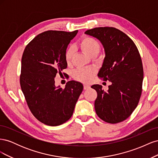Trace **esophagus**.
I'll return each instance as SVG.
<instances>
[{
	"label": "esophagus",
	"mask_w": 158,
	"mask_h": 158,
	"mask_svg": "<svg viewBox=\"0 0 158 158\" xmlns=\"http://www.w3.org/2000/svg\"><path fill=\"white\" fill-rule=\"evenodd\" d=\"M90 88V86L88 85H86V84H84V89H88Z\"/></svg>",
	"instance_id": "34e87169"
}]
</instances>
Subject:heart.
<instances>
[{
  "label": "heart",
  "mask_w": 158,
  "mask_h": 158,
  "mask_svg": "<svg viewBox=\"0 0 158 158\" xmlns=\"http://www.w3.org/2000/svg\"><path fill=\"white\" fill-rule=\"evenodd\" d=\"M79 45L84 53L91 58L96 56L101 50L99 43L94 38L88 36L82 38ZM73 55L74 50L72 47H70L65 52V60L68 64L70 63ZM95 74V70L94 69H78L73 73V77L80 82H88Z\"/></svg>",
  "instance_id": "heart-1"
}]
</instances>
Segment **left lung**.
<instances>
[{
	"label": "left lung",
	"mask_w": 158,
	"mask_h": 158,
	"mask_svg": "<svg viewBox=\"0 0 158 158\" xmlns=\"http://www.w3.org/2000/svg\"><path fill=\"white\" fill-rule=\"evenodd\" d=\"M85 34L98 39L105 51L98 76L111 84L107 91L95 84V110L98 116L109 123H118L131 115L139 102L144 71L136 45L125 33L112 27H95Z\"/></svg>",
	"instance_id": "left-lung-1"
}]
</instances>
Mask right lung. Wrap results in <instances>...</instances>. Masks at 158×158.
I'll return each instance as SVG.
<instances>
[{
    "label": "right lung",
    "instance_id": "add662e5",
    "mask_svg": "<svg viewBox=\"0 0 158 158\" xmlns=\"http://www.w3.org/2000/svg\"><path fill=\"white\" fill-rule=\"evenodd\" d=\"M78 30L47 31L27 45L22 58L20 85L27 106L38 121L58 126L70 118L83 85L71 80L56 86L57 73L67 67L65 52Z\"/></svg>",
    "mask_w": 158,
    "mask_h": 158
}]
</instances>
